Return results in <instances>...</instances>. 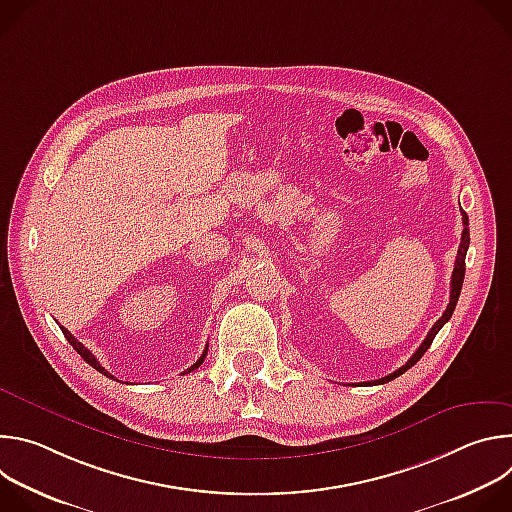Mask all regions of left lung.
Wrapping results in <instances>:
<instances>
[{"instance_id":"obj_1","label":"left lung","mask_w":512,"mask_h":512,"mask_svg":"<svg viewBox=\"0 0 512 512\" xmlns=\"http://www.w3.org/2000/svg\"><path fill=\"white\" fill-rule=\"evenodd\" d=\"M60 330H62V334H64V338H66V340H68V342H70V346H72V348H75V350H77V352H79V354H81V356H83V358H85V360H87V364H91V367H93V369H95V371H99V373H101V375H105V377H109V379H113V375H111V373H107V371H105V369H103V367H101V364H99V360H97V358H95V354H93V352H91V350H89V348H85V346H83V344H81V342H79V340H77V338H75V336H72V334H70V332H68V330H66V328H64V326H60ZM198 364H200V362H196V364H192V367H190V369H188V373H190V371H194V369H198Z\"/></svg>"}]
</instances>
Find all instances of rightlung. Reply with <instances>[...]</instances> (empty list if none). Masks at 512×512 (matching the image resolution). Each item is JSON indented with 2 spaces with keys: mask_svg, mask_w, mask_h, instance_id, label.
I'll list each match as a JSON object with an SVG mask.
<instances>
[{
  "mask_svg": "<svg viewBox=\"0 0 512 512\" xmlns=\"http://www.w3.org/2000/svg\"><path fill=\"white\" fill-rule=\"evenodd\" d=\"M468 247H470V231H468V218L464 216V231H462V241H460V247H458V255H456V263H454V271H452V281H450V304H448L446 312L442 314V318H440V320H437V322L433 324V328L429 330L427 338L421 342V346L415 350V354L405 362V367H401L399 371H395L393 375H389V377H385V379H379V381H377V385L389 383V381L397 379L399 375H403L407 369H411L413 364H415V362L425 354V350L431 346V342H433L435 334L440 332V330H442V326L452 318V314H454V310H456V304H458V298H460L462 283H464V273H466V251H468Z\"/></svg>",
  "mask_w": 512,
  "mask_h": 512,
  "instance_id": "add662e5",
  "label": "right lung"
}]
</instances>
